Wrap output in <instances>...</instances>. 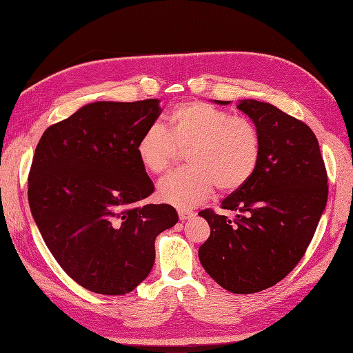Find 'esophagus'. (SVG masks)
I'll return each mask as SVG.
<instances>
[{"instance_id": "34e87169", "label": "esophagus", "mask_w": 353, "mask_h": 353, "mask_svg": "<svg viewBox=\"0 0 353 353\" xmlns=\"http://www.w3.org/2000/svg\"><path fill=\"white\" fill-rule=\"evenodd\" d=\"M178 215H179V221H187V219H190V218H193L194 216V212H191V210H178Z\"/></svg>"}]
</instances>
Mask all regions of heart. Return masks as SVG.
I'll use <instances>...</instances> for the list:
<instances>
[{"mask_svg":"<svg viewBox=\"0 0 353 353\" xmlns=\"http://www.w3.org/2000/svg\"><path fill=\"white\" fill-rule=\"evenodd\" d=\"M178 150H187L185 170L169 175L157 188L159 199L178 209H191L215 190L232 193L254 174L262 153L261 134L241 116L203 101H185L166 116V132L150 126L135 144L144 170L162 175L174 163Z\"/></svg>","mask_w":353,"mask_h":353,"instance_id":"b5f03b06","label":"heart"}]
</instances>
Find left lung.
<instances>
[{
  "instance_id": "left-lung-1",
  "label": "left lung",
  "mask_w": 353,
  "mask_h": 353,
  "mask_svg": "<svg viewBox=\"0 0 353 353\" xmlns=\"http://www.w3.org/2000/svg\"><path fill=\"white\" fill-rule=\"evenodd\" d=\"M237 109L258 128L261 160L248 183L221 203L236 218L210 209L199 213L210 227L199 259L225 290L250 294L281 281L302 259L325 209L328 187L311 128L270 103L240 100Z\"/></svg>"
}]
</instances>
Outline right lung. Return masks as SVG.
Returning <instances> with one entry per match:
<instances>
[{
  "label": "right lung",
  "instance_id": "right-lung-1",
  "mask_svg": "<svg viewBox=\"0 0 353 353\" xmlns=\"http://www.w3.org/2000/svg\"><path fill=\"white\" fill-rule=\"evenodd\" d=\"M159 103H90L37 145L32 216L59 265L90 292H132L153 268L156 237L178 222L172 206L140 205L154 185L135 144L162 112Z\"/></svg>",
  "mask_w": 353,
  "mask_h": 353
}]
</instances>
